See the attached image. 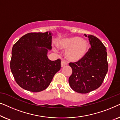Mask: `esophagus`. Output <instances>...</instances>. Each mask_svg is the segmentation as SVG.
I'll return each instance as SVG.
<instances>
[{"label":"esophagus","instance_id":"34e87169","mask_svg":"<svg viewBox=\"0 0 120 120\" xmlns=\"http://www.w3.org/2000/svg\"><path fill=\"white\" fill-rule=\"evenodd\" d=\"M67 65V63H66V62H65V61H64V60H62L61 61V67H64Z\"/></svg>","mask_w":120,"mask_h":120}]
</instances>
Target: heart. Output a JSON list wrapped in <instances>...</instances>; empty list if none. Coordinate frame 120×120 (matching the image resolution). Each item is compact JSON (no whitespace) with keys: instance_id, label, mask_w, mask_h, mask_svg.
<instances>
[{"instance_id":"b5f03b06","label":"heart","mask_w":120,"mask_h":120,"mask_svg":"<svg viewBox=\"0 0 120 120\" xmlns=\"http://www.w3.org/2000/svg\"><path fill=\"white\" fill-rule=\"evenodd\" d=\"M57 46L60 50H65V58L67 60L77 62L86 56L89 49V44L87 40L74 36L59 40Z\"/></svg>"}]
</instances>
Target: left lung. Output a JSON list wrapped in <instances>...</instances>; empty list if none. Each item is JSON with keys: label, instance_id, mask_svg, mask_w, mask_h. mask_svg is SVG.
Wrapping results in <instances>:
<instances>
[{"label": "left lung", "instance_id": "obj_1", "mask_svg": "<svg viewBox=\"0 0 120 120\" xmlns=\"http://www.w3.org/2000/svg\"><path fill=\"white\" fill-rule=\"evenodd\" d=\"M88 38L91 48L86 56L80 61L69 63L72 74L69 83L72 90L80 93H87L99 87L108 70L105 46L94 36L88 35Z\"/></svg>", "mask_w": 120, "mask_h": 120}]
</instances>
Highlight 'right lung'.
<instances>
[{
	"label": "right lung",
	"mask_w": 120,
	"mask_h": 120,
	"mask_svg": "<svg viewBox=\"0 0 120 120\" xmlns=\"http://www.w3.org/2000/svg\"><path fill=\"white\" fill-rule=\"evenodd\" d=\"M52 33H29L14 44L10 69L21 87L33 92L45 90L60 69V60H51Z\"/></svg>",
	"instance_id": "right-lung-1"
}]
</instances>
